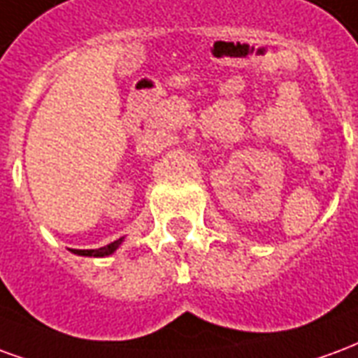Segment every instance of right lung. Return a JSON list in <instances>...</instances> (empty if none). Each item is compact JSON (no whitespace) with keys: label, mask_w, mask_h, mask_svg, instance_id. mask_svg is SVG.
<instances>
[{"label":"right lung","mask_w":358,"mask_h":358,"mask_svg":"<svg viewBox=\"0 0 358 358\" xmlns=\"http://www.w3.org/2000/svg\"><path fill=\"white\" fill-rule=\"evenodd\" d=\"M124 242V236L118 240H114V242H110L108 246L104 248H99V250H72L74 254L78 255H93V257H104V255H110L114 254L116 250H118V246Z\"/></svg>","instance_id":"right-lung-1"}]
</instances>
